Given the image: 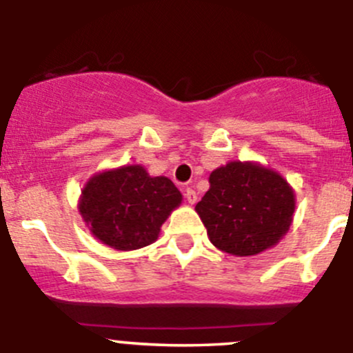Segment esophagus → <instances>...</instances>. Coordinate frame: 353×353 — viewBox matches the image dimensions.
<instances>
[{"mask_svg": "<svg viewBox=\"0 0 353 353\" xmlns=\"http://www.w3.org/2000/svg\"><path fill=\"white\" fill-rule=\"evenodd\" d=\"M184 198H186V201L188 203H196V200H198V196H196V191L193 190V188H186V190H184Z\"/></svg>", "mask_w": 353, "mask_h": 353, "instance_id": "obj_1", "label": "esophagus"}]
</instances>
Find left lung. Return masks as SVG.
Returning a JSON list of instances; mask_svg holds the SVG:
<instances>
[{"label":"left lung","instance_id":"8db88e82","mask_svg":"<svg viewBox=\"0 0 353 353\" xmlns=\"http://www.w3.org/2000/svg\"><path fill=\"white\" fill-rule=\"evenodd\" d=\"M194 210L212 245L231 255H256L288 232L295 193L283 176L253 162H229L208 177Z\"/></svg>","mask_w":353,"mask_h":353}]
</instances>
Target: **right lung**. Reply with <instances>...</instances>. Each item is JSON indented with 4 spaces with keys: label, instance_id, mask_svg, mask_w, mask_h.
I'll list each match as a JSON object with an SVG mask.
<instances>
[{
    "label": "right lung",
    "instance_id": "1",
    "mask_svg": "<svg viewBox=\"0 0 353 353\" xmlns=\"http://www.w3.org/2000/svg\"><path fill=\"white\" fill-rule=\"evenodd\" d=\"M183 194L169 177H152L141 165L97 174L85 183L79 212L94 238L129 252L152 245Z\"/></svg>",
    "mask_w": 353,
    "mask_h": 353
}]
</instances>
